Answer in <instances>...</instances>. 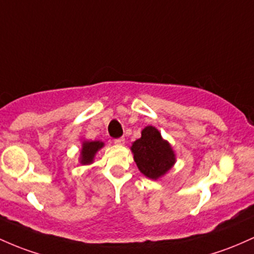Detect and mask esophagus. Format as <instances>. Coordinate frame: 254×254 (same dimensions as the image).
<instances>
[{
	"label": "esophagus",
	"mask_w": 254,
	"mask_h": 254,
	"mask_svg": "<svg viewBox=\"0 0 254 254\" xmlns=\"http://www.w3.org/2000/svg\"><path fill=\"white\" fill-rule=\"evenodd\" d=\"M114 142H115L116 145H124L125 144V138L115 139V140H114Z\"/></svg>",
	"instance_id": "esophagus-1"
}]
</instances>
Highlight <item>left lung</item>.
<instances>
[{
	"label": "left lung",
	"mask_w": 254,
	"mask_h": 254,
	"mask_svg": "<svg viewBox=\"0 0 254 254\" xmlns=\"http://www.w3.org/2000/svg\"><path fill=\"white\" fill-rule=\"evenodd\" d=\"M130 151L138 169L151 180H158L176 163L175 151L170 142L153 126H146L141 130V136L132 142Z\"/></svg>",
	"instance_id": "obj_1"
}]
</instances>
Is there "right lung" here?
Returning a JSON list of instances; mask_svg holds the SVG:
<instances>
[{
	"mask_svg": "<svg viewBox=\"0 0 254 254\" xmlns=\"http://www.w3.org/2000/svg\"><path fill=\"white\" fill-rule=\"evenodd\" d=\"M104 146V142L101 140H82L81 141V150H80V157H79V162L82 165H89L92 164L95 161L96 153L98 152L102 147Z\"/></svg>",
	"mask_w": 254,
	"mask_h": 254,
	"instance_id": "add662e5",
	"label": "right lung"
}]
</instances>
